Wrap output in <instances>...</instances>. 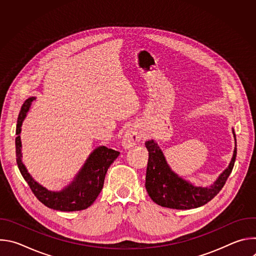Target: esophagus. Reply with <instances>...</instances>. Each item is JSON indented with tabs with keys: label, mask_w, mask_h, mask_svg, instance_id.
I'll return each instance as SVG.
<instances>
[{
	"label": "esophagus",
	"mask_w": 256,
	"mask_h": 256,
	"mask_svg": "<svg viewBox=\"0 0 256 256\" xmlns=\"http://www.w3.org/2000/svg\"><path fill=\"white\" fill-rule=\"evenodd\" d=\"M142 132L138 126H132L126 130V132L122 136V144L124 149H130L134 146H136L142 138Z\"/></svg>",
	"instance_id": "obj_1"
}]
</instances>
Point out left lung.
I'll return each instance as SVG.
<instances>
[{
  "instance_id": "8db88e82",
  "label": "left lung",
  "mask_w": 256,
  "mask_h": 256,
  "mask_svg": "<svg viewBox=\"0 0 256 256\" xmlns=\"http://www.w3.org/2000/svg\"><path fill=\"white\" fill-rule=\"evenodd\" d=\"M232 132L235 140V148L231 162L214 184L206 188L196 186L178 176L168 165L158 144L154 140L146 142V148L149 152L146 173V190L153 202L169 208L190 210L200 208L212 200L224 186L235 163L237 144L234 130Z\"/></svg>"
}]
</instances>
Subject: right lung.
<instances>
[{
    "label": "right lung",
    "mask_w": 256,
    "mask_h": 256,
    "mask_svg": "<svg viewBox=\"0 0 256 256\" xmlns=\"http://www.w3.org/2000/svg\"><path fill=\"white\" fill-rule=\"evenodd\" d=\"M36 97L28 98L22 105L19 112L15 140L16 161L18 168L30 186L34 196L44 206L62 212L82 210L89 208L99 196L103 184L106 172L114 161L118 157L120 152L108 149L105 146H99L87 158L84 165L64 188L58 192L50 190L40 184L28 172L22 162V144H21V126L31 107L32 101Z\"/></svg>",
    "instance_id": "add662e5"
}]
</instances>
